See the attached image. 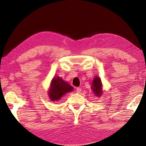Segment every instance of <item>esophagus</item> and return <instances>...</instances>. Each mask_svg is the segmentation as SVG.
<instances>
[{"label":"esophagus","mask_w":146,"mask_h":146,"mask_svg":"<svg viewBox=\"0 0 146 146\" xmlns=\"http://www.w3.org/2000/svg\"><path fill=\"white\" fill-rule=\"evenodd\" d=\"M76 92L77 93H80L81 92V91H82V89H81V88H80V87H78L76 88Z\"/></svg>","instance_id":"esophagus-1"}]
</instances>
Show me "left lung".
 Listing matches in <instances>:
<instances>
[{
  "mask_svg": "<svg viewBox=\"0 0 146 146\" xmlns=\"http://www.w3.org/2000/svg\"><path fill=\"white\" fill-rule=\"evenodd\" d=\"M92 90L94 94L97 96H100L102 95V83L101 80L98 77H95L92 82Z\"/></svg>",
  "mask_w": 146,
  "mask_h": 146,
  "instance_id": "1",
  "label": "left lung"
}]
</instances>
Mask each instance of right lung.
<instances>
[{
    "label": "right lung",
    "mask_w": 146,
    "mask_h": 146,
    "mask_svg": "<svg viewBox=\"0 0 146 146\" xmlns=\"http://www.w3.org/2000/svg\"><path fill=\"white\" fill-rule=\"evenodd\" d=\"M73 88L61 78L56 77L52 80L51 88L49 91V96L52 101L58 100L66 93L72 91Z\"/></svg>",
    "instance_id": "obj_1"
}]
</instances>
